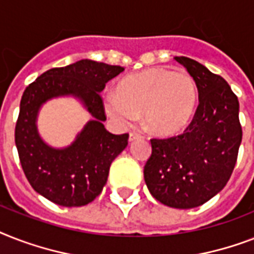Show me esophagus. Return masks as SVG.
<instances>
[{
	"label": "esophagus",
	"mask_w": 254,
	"mask_h": 254,
	"mask_svg": "<svg viewBox=\"0 0 254 254\" xmlns=\"http://www.w3.org/2000/svg\"><path fill=\"white\" fill-rule=\"evenodd\" d=\"M141 138H143V135H141L139 133H135V131H131L130 134H129V139H130V141H135V139Z\"/></svg>",
	"instance_id": "1"
}]
</instances>
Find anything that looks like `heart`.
<instances>
[{"label": "heart", "mask_w": 254, "mask_h": 254, "mask_svg": "<svg viewBox=\"0 0 254 254\" xmlns=\"http://www.w3.org/2000/svg\"><path fill=\"white\" fill-rule=\"evenodd\" d=\"M104 108L123 125H130L142 115L147 130L170 137L182 133L193 120L197 87L187 71L145 69L120 80L116 95L104 97Z\"/></svg>", "instance_id": "1"}]
</instances>
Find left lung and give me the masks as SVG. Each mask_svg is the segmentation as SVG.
<instances>
[{"instance_id":"8db88e82","label":"left lung","mask_w":254,"mask_h":254,"mask_svg":"<svg viewBox=\"0 0 254 254\" xmlns=\"http://www.w3.org/2000/svg\"><path fill=\"white\" fill-rule=\"evenodd\" d=\"M193 77L199 105L182 134L151 138L143 178L150 193L173 208L204 204L224 189L239 154L243 129L239 100L221 76L186 57H175Z\"/></svg>"}]
</instances>
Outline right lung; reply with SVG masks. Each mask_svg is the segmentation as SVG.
I'll return each mask as SVG.
<instances>
[{"mask_svg": "<svg viewBox=\"0 0 254 254\" xmlns=\"http://www.w3.org/2000/svg\"><path fill=\"white\" fill-rule=\"evenodd\" d=\"M124 67L83 59L51 68L26 87L15 124V146L27 181L38 193L63 207H81L99 196L113 159L127 147L129 134H112L100 92ZM75 95L95 119L68 148L54 149L37 134L41 104L59 95Z\"/></svg>", "mask_w": 254, "mask_h": 254, "instance_id": "add662e5", "label": "right lung"}]
</instances>
